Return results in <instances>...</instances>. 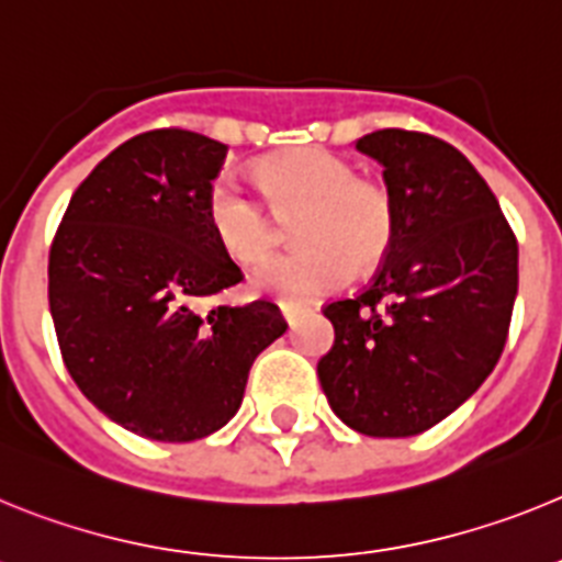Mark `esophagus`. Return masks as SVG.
I'll list each match as a JSON object with an SVG mask.
<instances>
[{
	"instance_id": "esophagus-1",
	"label": "esophagus",
	"mask_w": 562,
	"mask_h": 562,
	"mask_svg": "<svg viewBox=\"0 0 562 562\" xmlns=\"http://www.w3.org/2000/svg\"><path fill=\"white\" fill-rule=\"evenodd\" d=\"M281 312H284L286 324H295L297 317L306 315V312H310V306H306V304H292V301H284V304H281Z\"/></svg>"
}]
</instances>
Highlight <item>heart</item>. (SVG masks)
<instances>
[{
  "label": "heart",
  "instance_id": "heart-1",
  "mask_svg": "<svg viewBox=\"0 0 562 562\" xmlns=\"http://www.w3.org/2000/svg\"><path fill=\"white\" fill-rule=\"evenodd\" d=\"M258 188L278 216H295L301 247L267 258L252 272L256 292L304 304L340 290L357 267L389 256L396 236V200L380 180L357 177L355 162L329 148H295L258 166ZM207 222L222 250L252 265L272 247L276 225L256 193L222 173L207 191Z\"/></svg>",
  "mask_w": 562,
  "mask_h": 562
}]
</instances>
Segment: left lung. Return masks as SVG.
<instances>
[{"instance_id": "8db88e82", "label": "left lung", "mask_w": 562, "mask_h": 562, "mask_svg": "<svg viewBox=\"0 0 562 562\" xmlns=\"http://www.w3.org/2000/svg\"><path fill=\"white\" fill-rule=\"evenodd\" d=\"M357 148L385 168L396 236L369 286L324 306L335 342L317 376L349 428L400 439L439 425L495 369L518 295V238L450 143L380 128Z\"/></svg>"}]
</instances>
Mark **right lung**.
Wrapping results in <instances>:
<instances>
[{
    "label": "right lung",
    "mask_w": 562,
    "mask_h": 562,
    "mask_svg": "<svg viewBox=\"0 0 562 562\" xmlns=\"http://www.w3.org/2000/svg\"><path fill=\"white\" fill-rule=\"evenodd\" d=\"M227 146L151 128L76 188L49 245V312L81 394L154 441L227 425L250 366L286 321L272 301H220L241 270L207 222ZM211 300V305L204 301Z\"/></svg>",
    "instance_id": "1"
}]
</instances>
